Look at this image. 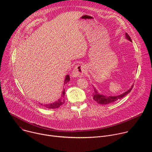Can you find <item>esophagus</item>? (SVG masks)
<instances>
[{
	"label": "esophagus",
	"mask_w": 152,
	"mask_h": 152,
	"mask_svg": "<svg viewBox=\"0 0 152 152\" xmlns=\"http://www.w3.org/2000/svg\"><path fill=\"white\" fill-rule=\"evenodd\" d=\"M85 71H86L85 66L82 64H78L73 70L72 75L75 77H82L85 73Z\"/></svg>",
	"instance_id": "obj_1"
}]
</instances>
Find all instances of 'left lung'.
<instances>
[{
	"label": "left lung",
	"instance_id": "1",
	"mask_svg": "<svg viewBox=\"0 0 152 152\" xmlns=\"http://www.w3.org/2000/svg\"><path fill=\"white\" fill-rule=\"evenodd\" d=\"M126 38L130 41H132L131 37H130V36L127 33H126ZM133 86H134V85H132L131 86V88H130L129 90H127L126 92L122 94L117 96H106L102 95V94H99L97 92V91L94 88L93 98L95 100V102H96L99 104H110L111 103H114V102L117 101L118 100L121 99V98L124 97L126 95L129 94L130 92L131 91Z\"/></svg>",
	"mask_w": 152,
	"mask_h": 152
}]
</instances>
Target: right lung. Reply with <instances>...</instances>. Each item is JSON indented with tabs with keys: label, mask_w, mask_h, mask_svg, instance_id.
<instances>
[{
	"label": "right lung",
	"mask_w": 152,
	"mask_h": 152,
	"mask_svg": "<svg viewBox=\"0 0 152 152\" xmlns=\"http://www.w3.org/2000/svg\"><path fill=\"white\" fill-rule=\"evenodd\" d=\"M70 76L69 75H67L66 77V79H65L64 80V84L67 83L69 80H70ZM65 90H63L62 91V94L61 96V97L56 102H54L53 103H50V104H42L41 103H39L40 104H41L42 106H44L45 107L48 108V109H56V108H58L59 106H61L62 104H63L65 102V100H64V96H65Z\"/></svg>",
	"instance_id": "obj_1"
}]
</instances>
